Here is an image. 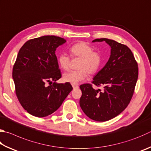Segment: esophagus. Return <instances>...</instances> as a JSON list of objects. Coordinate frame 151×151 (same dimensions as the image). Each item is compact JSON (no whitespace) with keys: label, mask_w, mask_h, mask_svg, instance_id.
<instances>
[{"label":"esophagus","mask_w":151,"mask_h":151,"mask_svg":"<svg viewBox=\"0 0 151 151\" xmlns=\"http://www.w3.org/2000/svg\"><path fill=\"white\" fill-rule=\"evenodd\" d=\"M73 89H77L78 88V86H76V85H73Z\"/></svg>","instance_id":"34e87169"}]
</instances>
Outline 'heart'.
I'll list each match as a JSON object with an SVG mask.
<instances>
[{"label":"heart","mask_w":151,"mask_h":151,"mask_svg":"<svg viewBox=\"0 0 151 151\" xmlns=\"http://www.w3.org/2000/svg\"><path fill=\"white\" fill-rule=\"evenodd\" d=\"M72 57L81 58L78 62V68L65 73L63 79L67 83L73 85L78 84L88 76V73H96L102 63V57L97 51H93L91 46L84 42H79L73 45L69 49ZM58 63L63 69L68 70L70 65V57L64 53L58 57Z\"/></svg>","instance_id":"obj_1"}]
</instances>
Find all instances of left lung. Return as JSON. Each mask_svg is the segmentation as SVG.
I'll use <instances>...</instances> for the list:
<instances>
[{"instance_id": "obj_1", "label": "left lung", "mask_w": 151, "mask_h": 151, "mask_svg": "<svg viewBox=\"0 0 151 151\" xmlns=\"http://www.w3.org/2000/svg\"><path fill=\"white\" fill-rule=\"evenodd\" d=\"M104 41L110 46V57L92 82L97 86L103 85L104 90H95L90 84L80 86L81 108L89 118L97 122L108 121L127 108L139 73L137 63L127 46L107 38L96 39L92 42Z\"/></svg>"}]
</instances>
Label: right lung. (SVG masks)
Instances as JSON below:
<instances>
[{"label": "right lung", "mask_w": 151, "mask_h": 151, "mask_svg": "<svg viewBox=\"0 0 151 151\" xmlns=\"http://www.w3.org/2000/svg\"><path fill=\"white\" fill-rule=\"evenodd\" d=\"M65 42L60 37L44 35L28 40L18 52L12 70L16 94L32 116L43 117L53 114L73 90L69 83H56L61 74L55 51ZM47 82L53 84L47 86Z\"/></svg>", "instance_id": "right-lung-1"}]
</instances>
